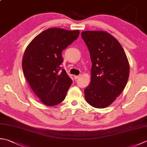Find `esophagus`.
<instances>
[{
  "mask_svg": "<svg viewBox=\"0 0 147 147\" xmlns=\"http://www.w3.org/2000/svg\"><path fill=\"white\" fill-rule=\"evenodd\" d=\"M80 76H81V75H79V76H74V80H77V79H78Z\"/></svg>",
  "mask_w": 147,
  "mask_h": 147,
  "instance_id": "esophagus-1",
  "label": "esophagus"
}]
</instances>
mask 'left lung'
Returning <instances> with one entry per match:
<instances>
[{
  "label": "left lung",
  "mask_w": 147,
  "mask_h": 147,
  "mask_svg": "<svg viewBox=\"0 0 147 147\" xmlns=\"http://www.w3.org/2000/svg\"><path fill=\"white\" fill-rule=\"evenodd\" d=\"M82 37L88 47L91 61V82L84 90L92 107H108L125 88L129 65L121 45L110 33L85 31Z\"/></svg>",
  "instance_id": "obj_1"
}]
</instances>
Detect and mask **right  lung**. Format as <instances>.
I'll return each instance as SVG.
<instances>
[{"label": "right lung", "mask_w": 147, "mask_h": 147, "mask_svg": "<svg viewBox=\"0 0 147 147\" xmlns=\"http://www.w3.org/2000/svg\"><path fill=\"white\" fill-rule=\"evenodd\" d=\"M80 31L53 28L34 38L24 51L22 67L35 95L47 106L64 100L73 81L61 66L62 51L79 36Z\"/></svg>", "instance_id": "right-lung-1"}]
</instances>
